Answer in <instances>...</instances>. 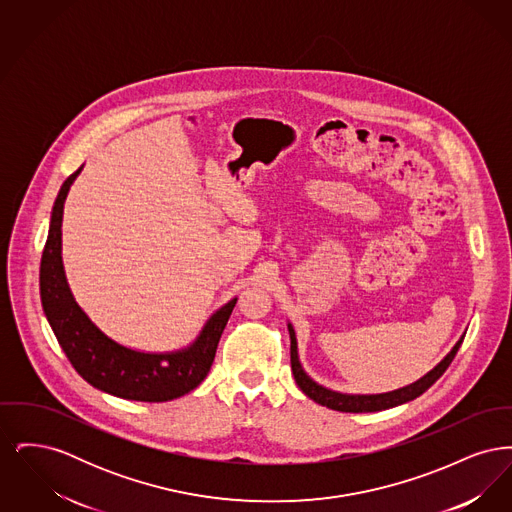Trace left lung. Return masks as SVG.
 <instances>
[{
  "instance_id": "obj_1",
  "label": "left lung",
  "mask_w": 512,
  "mask_h": 512,
  "mask_svg": "<svg viewBox=\"0 0 512 512\" xmlns=\"http://www.w3.org/2000/svg\"><path fill=\"white\" fill-rule=\"evenodd\" d=\"M290 330V338H292V372L295 378V384L299 386V390L303 391L307 397H311L315 403L328 407L332 411H341V413H374V411H384V409H391L397 407L401 403H407L414 397L422 395L424 391L428 390L439 376L449 368L453 363L463 338L457 341V345L453 347V351L439 363L432 372H428L424 378H420L418 382H414L407 388L401 390L390 391V393H380V395H345V393H338V391L326 390L322 386H318L317 382H313L299 365L297 359V341H295V332H293L292 324H288Z\"/></svg>"
}]
</instances>
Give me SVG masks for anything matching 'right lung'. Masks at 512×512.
<instances>
[{"label": "right lung", "mask_w": 512, "mask_h": 512, "mask_svg": "<svg viewBox=\"0 0 512 512\" xmlns=\"http://www.w3.org/2000/svg\"><path fill=\"white\" fill-rule=\"evenodd\" d=\"M80 169L63 182L55 199L48 242L40 263V295L49 326L74 370L90 386L115 397L144 403H163L182 397L195 390L211 370L222 330L238 299H232L209 318L194 345L178 353H138L99 332L76 305L61 261L63 205Z\"/></svg>", "instance_id": "obj_1"}]
</instances>
